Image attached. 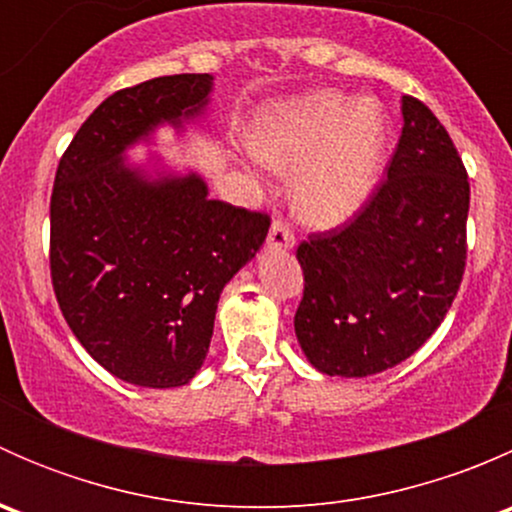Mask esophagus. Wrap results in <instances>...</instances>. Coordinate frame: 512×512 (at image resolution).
Listing matches in <instances>:
<instances>
[{
    "mask_svg": "<svg viewBox=\"0 0 512 512\" xmlns=\"http://www.w3.org/2000/svg\"><path fill=\"white\" fill-rule=\"evenodd\" d=\"M267 247H270V250H292L294 247L292 230H289L282 220H275V223H272L270 235H267Z\"/></svg>",
    "mask_w": 512,
    "mask_h": 512,
    "instance_id": "obj_1",
    "label": "esophagus"
}]
</instances>
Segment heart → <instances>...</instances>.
Here are the masks:
<instances>
[{
	"label": "heart",
	"instance_id": "b5f03b06",
	"mask_svg": "<svg viewBox=\"0 0 512 512\" xmlns=\"http://www.w3.org/2000/svg\"><path fill=\"white\" fill-rule=\"evenodd\" d=\"M252 153L277 173H297L294 210L304 223L337 230L379 185L386 121L376 103L314 91L267 111L252 133Z\"/></svg>",
	"mask_w": 512,
	"mask_h": 512
}]
</instances>
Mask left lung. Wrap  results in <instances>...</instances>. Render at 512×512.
I'll return each instance as SVG.
<instances>
[{
    "label": "left lung",
    "mask_w": 512,
    "mask_h": 512,
    "mask_svg": "<svg viewBox=\"0 0 512 512\" xmlns=\"http://www.w3.org/2000/svg\"><path fill=\"white\" fill-rule=\"evenodd\" d=\"M384 185L342 230L297 250L304 297L294 334L324 376L364 379L409 359L443 322L466 270L471 185L456 146L416 98H401Z\"/></svg>",
    "instance_id": "obj_1"
}]
</instances>
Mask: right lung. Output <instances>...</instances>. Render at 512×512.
<instances>
[{
	"mask_svg": "<svg viewBox=\"0 0 512 512\" xmlns=\"http://www.w3.org/2000/svg\"><path fill=\"white\" fill-rule=\"evenodd\" d=\"M210 74H175L108 96L86 118L51 193V282L66 324L106 371L143 389L193 379L227 282L260 252L270 220L210 200L195 168L158 151L213 111Z\"/></svg>",
	"mask_w": 512,
	"mask_h": 512,
	"instance_id": "obj_1",
	"label": "right lung"
}]
</instances>
